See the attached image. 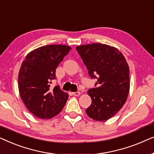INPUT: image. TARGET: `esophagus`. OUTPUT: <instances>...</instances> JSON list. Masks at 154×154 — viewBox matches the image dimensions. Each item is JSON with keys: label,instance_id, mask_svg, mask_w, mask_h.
<instances>
[{"label": "esophagus", "instance_id": "esophagus-1", "mask_svg": "<svg viewBox=\"0 0 154 154\" xmlns=\"http://www.w3.org/2000/svg\"><path fill=\"white\" fill-rule=\"evenodd\" d=\"M80 94H81V92H72V94L74 96H79L80 95Z\"/></svg>", "mask_w": 154, "mask_h": 154}]
</instances>
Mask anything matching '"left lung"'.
Returning <instances> with one entry per match:
<instances>
[{
	"mask_svg": "<svg viewBox=\"0 0 154 154\" xmlns=\"http://www.w3.org/2000/svg\"><path fill=\"white\" fill-rule=\"evenodd\" d=\"M91 79H97V88L88 94L92 104L85 110L97 121H106L119 112L127 100L130 90L129 66L117 48L102 43L76 47Z\"/></svg>",
	"mask_w": 154,
	"mask_h": 154,
	"instance_id": "8db88e82",
	"label": "left lung"
}]
</instances>
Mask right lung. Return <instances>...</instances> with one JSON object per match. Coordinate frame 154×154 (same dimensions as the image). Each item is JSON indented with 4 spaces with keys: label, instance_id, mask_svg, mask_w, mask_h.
I'll list each match as a JSON object with an SVG mask.
<instances>
[{
    "label": "right lung",
    "instance_id": "obj_1",
    "mask_svg": "<svg viewBox=\"0 0 154 154\" xmlns=\"http://www.w3.org/2000/svg\"><path fill=\"white\" fill-rule=\"evenodd\" d=\"M71 48L68 45L42 46L27 54L19 71L21 98L35 116L49 119L60 113L69 94L60 86L50 88L56 79V69Z\"/></svg>",
    "mask_w": 154,
    "mask_h": 154
}]
</instances>
